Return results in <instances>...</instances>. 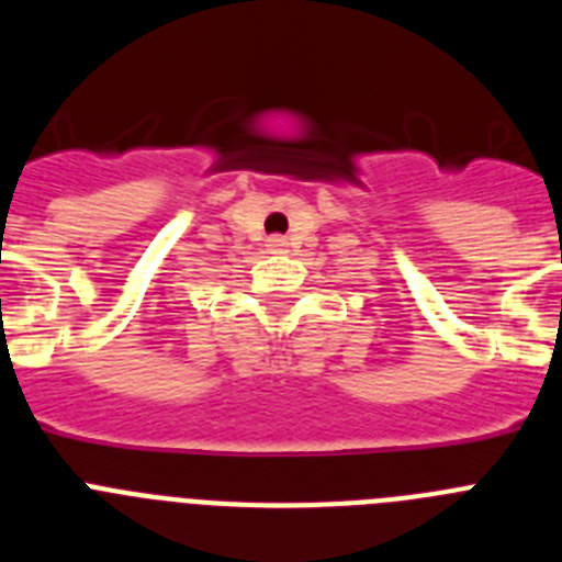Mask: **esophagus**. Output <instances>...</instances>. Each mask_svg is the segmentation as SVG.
<instances>
[{"label":"esophagus","mask_w":562,"mask_h":562,"mask_svg":"<svg viewBox=\"0 0 562 562\" xmlns=\"http://www.w3.org/2000/svg\"><path fill=\"white\" fill-rule=\"evenodd\" d=\"M284 236H270V238H267V250H270V252H281V250H284Z\"/></svg>","instance_id":"1"}]
</instances>
